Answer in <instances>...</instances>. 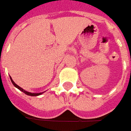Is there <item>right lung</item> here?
Instances as JSON below:
<instances>
[{"mask_svg":"<svg viewBox=\"0 0 131 131\" xmlns=\"http://www.w3.org/2000/svg\"><path fill=\"white\" fill-rule=\"evenodd\" d=\"M10 81H11V82H12V84H14V86H16V87L17 89H19L20 91H21V92H24V94H26L29 95V96H38V95H40V94H42L43 93V92H42V93H37V94H36V93H31V92H27V91L24 90L22 88H21V87H20L19 86H18L17 84H15L14 81L12 80V79H11L10 77Z\"/></svg>","mask_w":131,"mask_h":131,"instance_id":"right-lung-1","label":"right lung"}]
</instances>
